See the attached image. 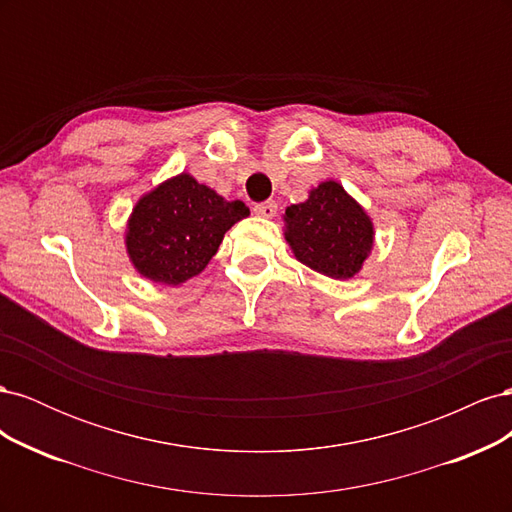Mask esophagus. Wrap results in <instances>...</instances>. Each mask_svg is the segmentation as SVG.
I'll return each mask as SVG.
<instances>
[{
  "mask_svg": "<svg viewBox=\"0 0 512 512\" xmlns=\"http://www.w3.org/2000/svg\"><path fill=\"white\" fill-rule=\"evenodd\" d=\"M254 213L260 215V218H273V215L277 213V203H275V200H267V203H256Z\"/></svg>",
  "mask_w": 512,
  "mask_h": 512,
  "instance_id": "34e87169",
  "label": "esophagus"
}]
</instances>
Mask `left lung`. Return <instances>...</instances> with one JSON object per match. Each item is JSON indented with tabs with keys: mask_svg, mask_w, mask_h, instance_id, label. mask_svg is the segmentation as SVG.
<instances>
[{
	"mask_svg": "<svg viewBox=\"0 0 512 512\" xmlns=\"http://www.w3.org/2000/svg\"><path fill=\"white\" fill-rule=\"evenodd\" d=\"M284 220L294 256L335 280L359 273L374 243L365 211L335 181L320 183L305 203L290 205Z\"/></svg>",
	"mask_w": 512,
	"mask_h": 512,
	"instance_id": "obj_1",
	"label": "left lung"
}]
</instances>
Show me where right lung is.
<instances>
[{
  "mask_svg": "<svg viewBox=\"0 0 512 512\" xmlns=\"http://www.w3.org/2000/svg\"><path fill=\"white\" fill-rule=\"evenodd\" d=\"M247 215L243 200H224L179 175L138 200L128 224L130 258L153 282L183 284L207 267L224 232Z\"/></svg>",
  "mask_w": 512,
  "mask_h": 512,
  "instance_id": "1",
  "label": "right lung"
}]
</instances>
